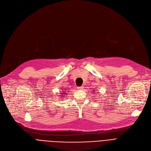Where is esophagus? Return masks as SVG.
Here are the masks:
<instances>
[{"label":"esophagus","instance_id":"1","mask_svg":"<svg viewBox=\"0 0 151 151\" xmlns=\"http://www.w3.org/2000/svg\"><path fill=\"white\" fill-rule=\"evenodd\" d=\"M78 89H84V87L83 86H81V87H78V88H77Z\"/></svg>","mask_w":151,"mask_h":151}]
</instances>
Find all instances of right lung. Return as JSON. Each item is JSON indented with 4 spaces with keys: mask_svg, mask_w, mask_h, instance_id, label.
<instances>
[{
    "mask_svg": "<svg viewBox=\"0 0 151 151\" xmlns=\"http://www.w3.org/2000/svg\"><path fill=\"white\" fill-rule=\"evenodd\" d=\"M67 95V93H61V95H60V97H66V96Z\"/></svg>",
    "mask_w": 151,
    "mask_h": 151,
    "instance_id": "1",
    "label": "right lung"
}]
</instances>
